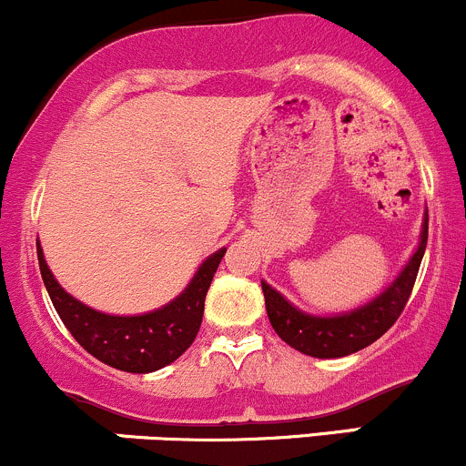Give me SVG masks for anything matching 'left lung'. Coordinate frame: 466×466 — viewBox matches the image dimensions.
<instances>
[{
	"label": "left lung",
	"instance_id": "8db88e82",
	"mask_svg": "<svg viewBox=\"0 0 466 466\" xmlns=\"http://www.w3.org/2000/svg\"><path fill=\"white\" fill-rule=\"evenodd\" d=\"M427 235L429 215L424 213L420 244L411 259L407 262V267L400 271L398 278L378 298H373L371 302L355 309V311L331 315V318L304 313L298 307H293L282 293H278L267 282H262L264 302H267V313L275 333L295 351L313 355V358H344V355H351L373 344L375 339L382 338L393 327L395 319L407 307L415 278H418L424 248H427Z\"/></svg>",
	"mask_w": 466,
	"mask_h": 466
}]
</instances>
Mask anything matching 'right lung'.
<instances>
[{
  "instance_id": "add662e5",
  "label": "right lung",
  "mask_w": 466,
  "mask_h": 466,
  "mask_svg": "<svg viewBox=\"0 0 466 466\" xmlns=\"http://www.w3.org/2000/svg\"><path fill=\"white\" fill-rule=\"evenodd\" d=\"M227 248L208 255L188 287L173 302L142 315H108L86 307L59 287L37 242L42 279L64 327L93 358L128 373H151L175 362L193 344L204 315V299Z\"/></svg>"
}]
</instances>
